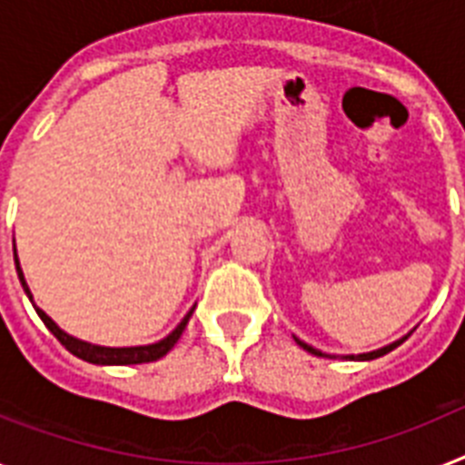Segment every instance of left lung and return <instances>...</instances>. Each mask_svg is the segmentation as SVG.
<instances>
[{
    "instance_id": "obj_1",
    "label": "left lung",
    "mask_w": 465,
    "mask_h": 465,
    "mask_svg": "<svg viewBox=\"0 0 465 465\" xmlns=\"http://www.w3.org/2000/svg\"><path fill=\"white\" fill-rule=\"evenodd\" d=\"M295 342H298V345L302 347V350H307V352H310V354H317V357H322V352H319V350H314V347H310V345H307V342L298 341V338H295ZM397 345H401V341H400V342H392V345L383 347V350H376V352H369V354H359V357H350V359H361V361H364V359H376V357H383V354H388L390 350H395Z\"/></svg>"
}]
</instances>
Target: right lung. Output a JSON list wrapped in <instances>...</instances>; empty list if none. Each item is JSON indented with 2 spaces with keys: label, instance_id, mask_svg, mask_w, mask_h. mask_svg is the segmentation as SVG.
I'll return each instance as SVG.
<instances>
[{
  "label": "right lung",
  "instance_id": "right-lung-1",
  "mask_svg": "<svg viewBox=\"0 0 465 465\" xmlns=\"http://www.w3.org/2000/svg\"><path fill=\"white\" fill-rule=\"evenodd\" d=\"M15 257V255H14ZM15 272H18V279H21L23 288H25L27 298L33 300V295H30V288H27L25 279H23V272H21V264H18V257H15ZM37 310V314H40V319L45 322V326L49 331H52L54 335L58 338V342L68 350V352H73L75 357L84 359V361H89V364H146V361H155V359L165 357L170 350L174 347V342L179 341V335L184 333L186 323H189V317H191V310L189 314H186L184 319H182V323H179L177 329L173 331V333L167 335V338H163L160 342H155V345H143V347H101V345H92V342H82L77 341V338H73V335L64 333V331L58 329L56 323L52 322V319L46 317L45 312L40 310V307H35Z\"/></svg>",
  "mask_w": 465,
  "mask_h": 465
}]
</instances>
